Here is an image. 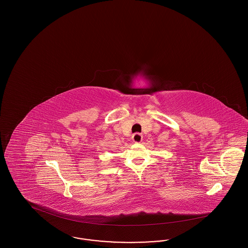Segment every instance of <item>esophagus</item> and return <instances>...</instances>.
<instances>
[{"label":"esophagus","mask_w":248,"mask_h":248,"mask_svg":"<svg viewBox=\"0 0 248 248\" xmlns=\"http://www.w3.org/2000/svg\"><path fill=\"white\" fill-rule=\"evenodd\" d=\"M132 140H133V141L135 142V143H140L142 141V140H143V137H142L141 134L136 133V134L133 135Z\"/></svg>","instance_id":"esophagus-1"}]
</instances>
